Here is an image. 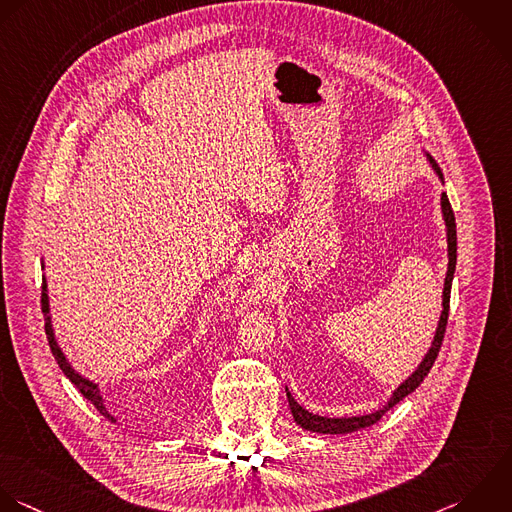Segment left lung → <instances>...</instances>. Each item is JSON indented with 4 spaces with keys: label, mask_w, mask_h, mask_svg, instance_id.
I'll list each match as a JSON object with an SVG mask.
<instances>
[{
    "label": "left lung",
    "mask_w": 512,
    "mask_h": 512,
    "mask_svg": "<svg viewBox=\"0 0 512 512\" xmlns=\"http://www.w3.org/2000/svg\"><path fill=\"white\" fill-rule=\"evenodd\" d=\"M423 155L427 159V163L431 165V169L435 171V175L439 177V181L445 185V177L443 171L439 167V163L429 155V151L423 149ZM441 213H443V221H445V229H447V257H449V265H447V275H445V285H443V311L437 323V331L433 337V343L427 351V355L423 357V361L419 363V367L393 391L391 399L377 411L367 413V415H355V417H321L315 415L311 411H307L305 407H301L291 391L287 389V401H289V409L291 415L295 419V423L299 427H303L305 431L311 433H321V435H347V433H355L361 431L365 427L375 425L389 409H393L399 401H403L407 395H411L429 375V371L435 365V359L439 355V349L443 345V337H445V329H447V319H449V299H451V285H453V277H455V267H457V223H455V213L451 209L449 197L447 193H441Z\"/></svg>",
    "instance_id": "8db88e82"
}]
</instances>
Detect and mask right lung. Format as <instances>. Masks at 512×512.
<instances>
[{"instance_id":"1","label":"right lung","mask_w":512,"mask_h":512,"mask_svg":"<svg viewBox=\"0 0 512 512\" xmlns=\"http://www.w3.org/2000/svg\"><path fill=\"white\" fill-rule=\"evenodd\" d=\"M41 269L45 271V263L41 261ZM41 311H43V317H45V335H47V341H49V349L59 365V369L63 371V375L81 391V395L91 401V405L107 419L113 421V415L109 413V409L105 407V401H103V395H101V389L95 381L83 377L79 371L73 369V365L69 363V359L65 357L63 349L59 347L57 343V337H55V329H53V323H51V307H49V293H47V281H45V275H43V287H41Z\"/></svg>"}]
</instances>
